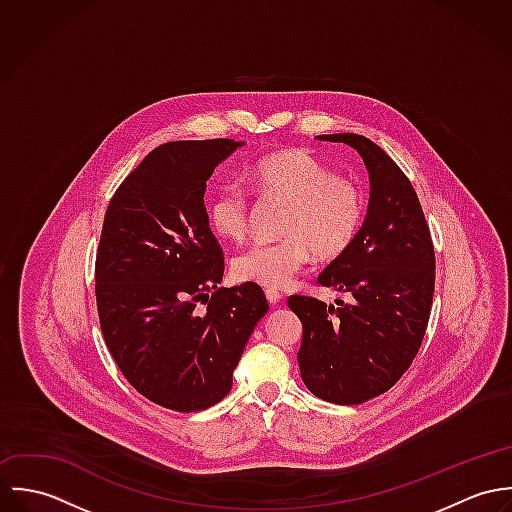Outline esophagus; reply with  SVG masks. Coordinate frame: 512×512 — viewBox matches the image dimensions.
I'll return each mask as SVG.
<instances>
[{
  "label": "esophagus",
  "instance_id": "1",
  "mask_svg": "<svg viewBox=\"0 0 512 512\" xmlns=\"http://www.w3.org/2000/svg\"><path fill=\"white\" fill-rule=\"evenodd\" d=\"M266 299H268L272 305H278V303L282 301V293L278 292V290L268 288V290H266Z\"/></svg>",
  "mask_w": 512,
  "mask_h": 512
}]
</instances>
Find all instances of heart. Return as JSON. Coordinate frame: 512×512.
<instances>
[{
    "label": "heart",
    "mask_w": 512,
    "mask_h": 512,
    "mask_svg": "<svg viewBox=\"0 0 512 512\" xmlns=\"http://www.w3.org/2000/svg\"><path fill=\"white\" fill-rule=\"evenodd\" d=\"M250 179L264 197L290 203L284 222V242H256L232 260L240 282L264 288H286L313 256H341L355 240L363 217V191L305 149H286L260 159ZM215 232L228 240L244 238L250 224V199L238 185H224L207 205Z\"/></svg>",
    "instance_id": "1"
}]
</instances>
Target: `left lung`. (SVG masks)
<instances>
[{
    "mask_svg": "<svg viewBox=\"0 0 512 512\" xmlns=\"http://www.w3.org/2000/svg\"><path fill=\"white\" fill-rule=\"evenodd\" d=\"M363 157L370 197L353 244L317 278L349 303L292 295L303 325L299 372L321 400L351 406L390 390L412 365L430 319L436 256L418 195L384 149L357 134L317 136Z\"/></svg>",
    "mask_w": 512,
    "mask_h": 512,
    "instance_id": "8db88e82",
    "label": "left lung"
}]
</instances>
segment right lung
Wrapping results in <instances>:
<instances>
[{
  "mask_svg": "<svg viewBox=\"0 0 512 512\" xmlns=\"http://www.w3.org/2000/svg\"><path fill=\"white\" fill-rule=\"evenodd\" d=\"M244 142L155 147L112 197L96 256L100 327L122 374L147 400L199 412L268 313L258 284L219 288L222 250L205 209L207 181Z\"/></svg>",
  "mask_w": 512,
  "mask_h": 512,
  "instance_id": "right-lung-1",
  "label": "right lung"
}]
</instances>
